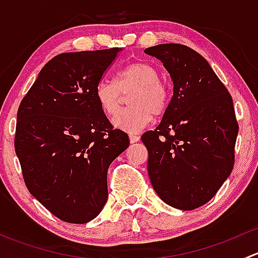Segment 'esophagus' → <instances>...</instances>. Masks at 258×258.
Instances as JSON below:
<instances>
[{
  "label": "esophagus",
  "instance_id": "1",
  "mask_svg": "<svg viewBox=\"0 0 258 258\" xmlns=\"http://www.w3.org/2000/svg\"><path fill=\"white\" fill-rule=\"evenodd\" d=\"M128 139H130V142H131V144H135V142L140 141V136H137V135H134V134H130Z\"/></svg>",
  "mask_w": 258,
  "mask_h": 258
}]
</instances>
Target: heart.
Wrapping results in <instances>:
<instances>
[{
	"instance_id": "b5f03b06",
	"label": "heart",
	"mask_w": 258,
	"mask_h": 258,
	"mask_svg": "<svg viewBox=\"0 0 258 258\" xmlns=\"http://www.w3.org/2000/svg\"><path fill=\"white\" fill-rule=\"evenodd\" d=\"M132 89L135 92L130 99L134 107L118 112L120 96ZM96 100L103 113L113 116L112 123L116 128L126 132H137L152 121V116H160L167 110L170 97L168 91L157 69L147 62H135L118 72L114 82L102 80L95 90Z\"/></svg>"
}]
</instances>
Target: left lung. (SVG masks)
I'll return each instance as SVG.
<instances>
[{"label":"left lung","mask_w":258,"mask_h":258,"mask_svg":"<svg viewBox=\"0 0 258 258\" xmlns=\"http://www.w3.org/2000/svg\"><path fill=\"white\" fill-rule=\"evenodd\" d=\"M163 63L173 95L161 123L142 135L156 194L175 209L210 201L231 175L238 134L232 97L195 49L163 43L145 49Z\"/></svg>","instance_id":"1"}]
</instances>
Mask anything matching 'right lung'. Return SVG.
I'll return each mask as SVG.
<instances>
[{"label":"right lung","instance_id":"add662e5","mask_svg":"<svg viewBox=\"0 0 258 258\" xmlns=\"http://www.w3.org/2000/svg\"><path fill=\"white\" fill-rule=\"evenodd\" d=\"M122 48L54 56L21 101L15 151L30 194L70 223L97 217L108 197L107 171L130 145L95 96Z\"/></svg>","mask_w":258,"mask_h":258}]
</instances>
